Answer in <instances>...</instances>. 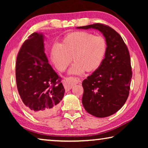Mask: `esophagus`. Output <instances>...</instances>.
Returning <instances> with one entry per match:
<instances>
[{
  "label": "esophagus",
  "instance_id": "esophagus-1",
  "mask_svg": "<svg viewBox=\"0 0 148 148\" xmlns=\"http://www.w3.org/2000/svg\"><path fill=\"white\" fill-rule=\"evenodd\" d=\"M81 82V80L76 77H69V78L64 80L63 85L66 91H69L73 87L74 84H78Z\"/></svg>",
  "mask_w": 148,
  "mask_h": 148
}]
</instances>
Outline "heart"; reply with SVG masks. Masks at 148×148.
I'll use <instances>...</instances> for the list:
<instances>
[{"label": "heart", "instance_id": "heart-1", "mask_svg": "<svg viewBox=\"0 0 148 148\" xmlns=\"http://www.w3.org/2000/svg\"><path fill=\"white\" fill-rule=\"evenodd\" d=\"M107 43L103 36L83 31L67 34L51 51V60L57 69L64 71L71 64L70 74H82L84 71L92 72L100 68L106 56Z\"/></svg>", "mask_w": 148, "mask_h": 148}]
</instances>
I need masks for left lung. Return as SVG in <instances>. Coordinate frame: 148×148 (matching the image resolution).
Returning <instances> with one entry per match:
<instances>
[{
    "label": "left lung",
    "instance_id": "left-lung-1",
    "mask_svg": "<svg viewBox=\"0 0 148 148\" xmlns=\"http://www.w3.org/2000/svg\"><path fill=\"white\" fill-rule=\"evenodd\" d=\"M76 28L98 30L106 41L107 51L101 66L82 82V104L92 116H110L121 108L129 94L132 74L128 48L109 26L95 23Z\"/></svg>",
    "mask_w": 148,
    "mask_h": 148
}]
</instances>
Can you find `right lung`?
<instances>
[{
	"label": "right lung",
	"instance_id": "1",
	"mask_svg": "<svg viewBox=\"0 0 148 148\" xmlns=\"http://www.w3.org/2000/svg\"><path fill=\"white\" fill-rule=\"evenodd\" d=\"M44 36L34 32L17 55L16 77L24 106L38 117H46L58 110L65 90L45 53Z\"/></svg>",
	"mask_w": 148,
	"mask_h": 148
}]
</instances>
